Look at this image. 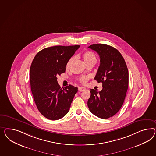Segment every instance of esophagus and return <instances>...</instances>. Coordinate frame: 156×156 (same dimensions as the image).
I'll list each match as a JSON object with an SVG mask.
<instances>
[{
	"mask_svg": "<svg viewBox=\"0 0 156 156\" xmlns=\"http://www.w3.org/2000/svg\"><path fill=\"white\" fill-rule=\"evenodd\" d=\"M86 89V88L85 87H78V90H79V91H80V92H81V91H84V90Z\"/></svg>",
	"mask_w": 156,
	"mask_h": 156,
	"instance_id": "34e87169",
	"label": "esophagus"
}]
</instances>
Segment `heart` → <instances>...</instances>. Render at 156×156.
I'll list each match as a JSON object with an SVG mask.
<instances>
[{
    "mask_svg": "<svg viewBox=\"0 0 156 156\" xmlns=\"http://www.w3.org/2000/svg\"><path fill=\"white\" fill-rule=\"evenodd\" d=\"M82 58L84 60V62H86V64L90 63V62H96L97 61V57L96 55H95L93 51H87L84 52L82 55ZM74 60V57H72L70 59L68 60L66 65V67L67 69H69L70 66H71L73 61ZM89 80V77L88 76H82L80 78V82L83 83H86V82Z\"/></svg>",
    "mask_w": 156,
    "mask_h": 156,
    "instance_id": "heart-1",
    "label": "heart"
}]
</instances>
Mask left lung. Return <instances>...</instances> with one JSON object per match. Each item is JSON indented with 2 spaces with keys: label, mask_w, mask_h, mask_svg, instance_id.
Masks as SVG:
<instances>
[{
  "label": "left lung",
  "mask_w": 156,
  "mask_h": 156,
  "mask_svg": "<svg viewBox=\"0 0 156 156\" xmlns=\"http://www.w3.org/2000/svg\"><path fill=\"white\" fill-rule=\"evenodd\" d=\"M100 57L95 80L101 82V91L91 89L87 101L90 112L101 119L114 116L123 105L128 87V70L122 55L112 46L95 44L88 47Z\"/></svg>",
  "instance_id": "obj_1"
}]
</instances>
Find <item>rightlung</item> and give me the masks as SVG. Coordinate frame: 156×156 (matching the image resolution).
I'll use <instances>...</instances> for the list:
<instances>
[{
	"mask_svg": "<svg viewBox=\"0 0 156 156\" xmlns=\"http://www.w3.org/2000/svg\"><path fill=\"white\" fill-rule=\"evenodd\" d=\"M80 45L51 46L40 51L30 68V89L40 112L57 120L69 112L78 88L69 84L61 88L57 76L65 72L66 65Z\"/></svg>",
	"mask_w": 156,
	"mask_h": 156,
	"instance_id": "obj_1",
	"label": "right lung"
}]
</instances>
